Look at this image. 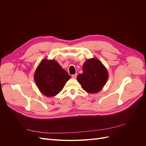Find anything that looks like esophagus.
Wrapping results in <instances>:
<instances>
[{"label":"esophagus","mask_w":146,"mask_h":146,"mask_svg":"<svg viewBox=\"0 0 146 146\" xmlns=\"http://www.w3.org/2000/svg\"><path fill=\"white\" fill-rule=\"evenodd\" d=\"M77 76V74H73V75H72V78H76Z\"/></svg>","instance_id":"esophagus-1"}]
</instances>
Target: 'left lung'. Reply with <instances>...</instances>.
<instances>
[{"label": "left lung", "mask_w": 146, "mask_h": 146, "mask_svg": "<svg viewBox=\"0 0 146 146\" xmlns=\"http://www.w3.org/2000/svg\"><path fill=\"white\" fill-rule=\"evenodd\" d=\"M108 78V72L102 63L98 59L91 58L83 64V73L77 76V80L84 90L96 93L104 87Z\"/></svg>", "instance_id": "left-lung-1"}]
</instances>
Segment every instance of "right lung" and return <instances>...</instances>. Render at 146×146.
I'll return each instance as SVG.
<instances>
[{"label": "right lung", "mask_w": 146, "mask_h": 146, "mask_svg": "<svg viewBox=\"0 0 146 146\" xmlns=\"http://www.w3.org/2000/svg\"><path fill=\"white\" fill-rule=\"evenodd\" d=\"M70 76L55 60H43L35 74L39 90L47 97L55 96L63 89Z\"/></svg>", "instance_id": "obj_1"}]
</instances>
